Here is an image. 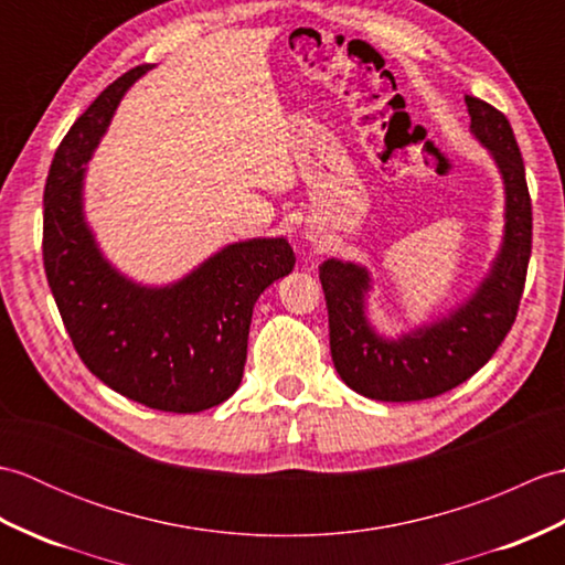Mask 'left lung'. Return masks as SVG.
<instances>
[{
    "mask_svg": "<svg viewBox=\"0 0 565 565\" xmlns=\"http://www.w3.org/2000/svg\"><path fill=\"white\" fill-rule=\"evenodd\" d=\"M466 106L473 136L493 152L508 194L505 243L471 301L437 326L388 342L364 318L369 274L338 259L320 267L334 369L347 386L366 398L407 403L456 388L495 354L518 318L532 255V199L524 162L505 114L468 94Z\"/></svg>",
    "mask_w": 565,
    "mask_h": 565,
    "instance_id": "1",
    "label": "left lung"
}]
</instances>
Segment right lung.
Listing matches in <instances>:
<instances>
[{
    "instance_id": "1",
    "label": "right lung",
    "mask_w": 565,
    "mask_h": 565,
    "mask_svg": "<svg viewBox=\"0 0 565 565\" xmlns=\"http://www.w3.org/2000/svg\"><path fill=\"white\" fill-rule=\"evenodd\" d=\"M148 65L128 70L55 150L43 194V267L72 344L94 376L162 413H201L237 391L259 294L296 264L284 237L221 249L170 289H142L99 255L82 218L84 162L116 104Z\"/></svg>"
}]
</instances>
